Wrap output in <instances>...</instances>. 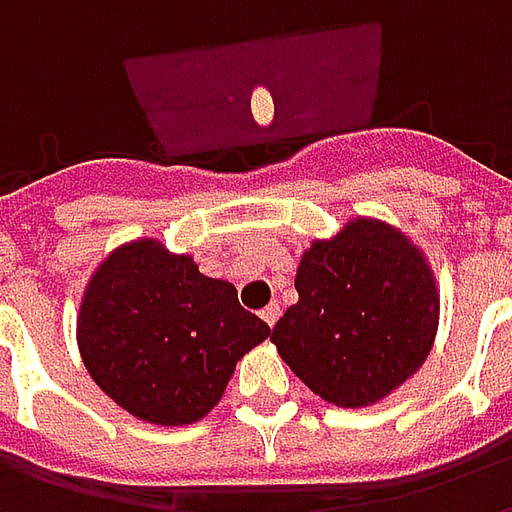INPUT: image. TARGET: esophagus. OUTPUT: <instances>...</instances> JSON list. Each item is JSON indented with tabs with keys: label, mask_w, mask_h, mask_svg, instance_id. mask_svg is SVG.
<instances>
[{
	"label": "esophagus",
	"mask_w": 512,
	"mask_h": 512,
	"mask_svg": "<svg viewBox=\"0 0 512 512\" xmlns=\"http://www.w3.org/2000/svg\"><path fill=\"white\" fill-rule=\"evenodd\" d=\"M263 315V321L268 323V326H274V323L279 321V315H282V310H279V304H268L266 310L260 312Z\"/></svg>",
	"instance_id": "esophagus-1"
}]
</instances>
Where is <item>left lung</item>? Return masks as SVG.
<instances>
[{"mask_svg":"<svg viewBox=\"0 0 512 512\" xmlns=\"http://www.w3.org/2000/svg\"><path fill=\"white\" fill-rule=\"evenodd\" d=\"M299 301L271 343L315 395L359 408L414 376L439 326V293L425 257L395 227L356 219L315 241L296 274Z\"/></svg>","mask_w":512,"mask_h":512,"instance_id":"8db88e82","label":"left lung"}]
</instances>
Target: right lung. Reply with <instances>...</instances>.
<instances>
[{
    "mask_svg": "<svg viewBox=\"0 0 512 512\" xmlns=\"http://www.w3.org/2000/svg\"><path fill=\"white\" fill-rule=\"evenodd\" d=\"M268 334L230 282L147 238L106 257L79 312L87 373L117 406L156 425L205 417L235 362Z\"/></svg>",
    "mask_w": 512,
    "mask_h": 512,
    "instance_id": "1",
    "label": "right lung"
}]
</instances>
